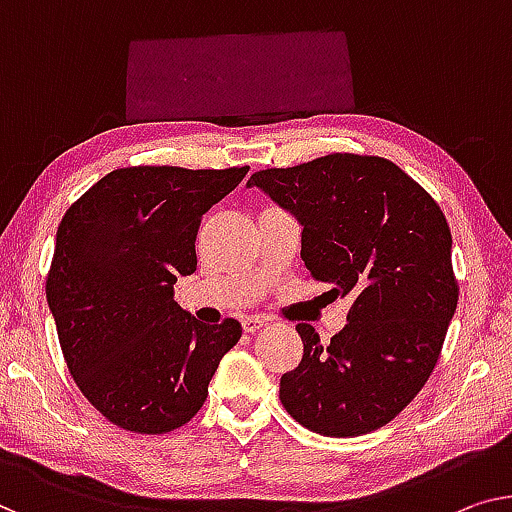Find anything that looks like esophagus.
Returning <instances> with one entry per match:
<instances>
[{
	"label": "esophagus",
	"mask_w": 512,
	"mask_h": 512,
	"mask_svg": "<svg viewBox=\"0 0 512 512\" xmlns=\"http://www.w3.org/2000/svg\"><path fill=\"white\" fill-rule=\"evenodd\" d=\"M241 326H243V331H246V333H257L259 329H264L266 322H264L262 317H257V315H250V317L243 319Z\"/></svg>",
	"instance_id": "obj_1"
}]
</instances>
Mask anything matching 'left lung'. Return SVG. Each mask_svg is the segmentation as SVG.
I'll list each match as a JSON object with an SVG mask.
<instances>
[{"mask_svg":"<svg viewBox=\"0 0 512 512\" xmlns=\"http://www.w3.org/2000/svg\"><path fill=\"white\" fill-rule=\"evenodd\" d=\"M303 227L310 276L349 296L347 324L322 345L310 324L280 402L308 430L358 437L391 423L425 386L457 308L444 213L398 165L331 154L255 172L246 183Z\"/></svg>","mask_w":512,"mask_h":512,"instance_id":"left-lung-1","label":"left lung"}]
</instances>
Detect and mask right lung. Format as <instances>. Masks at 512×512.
<instances>
[{
	"mask_svg": "<svg viewBox=\"0 0 512 512\" xmlns=\"http://www.w3.org/2000/svg\"><path fill=\"white\" fill-rule=\"evenodd\" d=\"M248 167H124L64 213L45 294L59 345L85 398L124 430L163 434L186 425L241 338V324H202L174 301L197 269L204 213Z\"/></svg>",
	"mask_w": 512,
	"mask_h": 512,
	"instance_id": "1",
	"label": "right lung"
}]
</instances>
